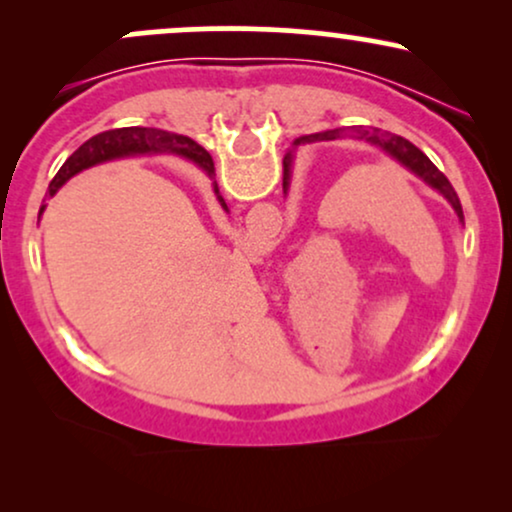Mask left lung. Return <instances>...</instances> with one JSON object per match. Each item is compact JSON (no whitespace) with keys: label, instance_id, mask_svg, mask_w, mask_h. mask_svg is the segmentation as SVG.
<instances>
[{"label":"left lung","instance_id":"obj_1","mask_svg":"<svg viewBox=\"0 0 512 512\" xmlns=\"http://www.w3.org/2000/svg\"><path fill=\"white\" fill-rule=\"evenodd\" d=\"M337 134H339L337 129H334V132L310 134V137L296 139V144H303V142H327V139H334V137H337ZM361 134L368 139V142L383 146L387 154L395 156L397 161L402 163V166H407L411 170V173H416V175H419V178H424L428 185L436 187L440 195L448 199L450 207L455 209L457 216H460V221H464L462 204H460V199H457V192L452 190V185L448 182V178H445V175L440 173L436 166H433L431 158H428L424 151H419L414 144L407 142V139H404V137H397V134H380L378 129H373V132H370V134L363 132V129H361ZM289 173H291V154H286L284 156V190H286V185H289Z\"/></svg>","mask_w":512,"mask_h":512}]
</instances>
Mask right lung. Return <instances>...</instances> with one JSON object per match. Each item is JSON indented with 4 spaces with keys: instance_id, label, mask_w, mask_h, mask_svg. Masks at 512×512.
I'll use <instances>...</instances> for the list:
<instances>
[{
    "instance_id": "add662e5",
    "label": "right lung",
    "mask_w": 512,
    "mask_h": 512,
    "mask_svg": "<svg viewBox=\"0 0 512 512\" xmlns=\"http://www.w3.org/2000/svg\"><path fill=\"white\" fill-rule=\"evenodd\" d=\"M151 151H175V154H182L197 163L199 168L207 170L209 178H214V161L207 151L202 149L192 139L180 137V134L163 132V129L154 127H122V129H110V132L96 134V137L88 139L86 144H81L79 149L74 151L72 156L64 161L60 173L55 175V180L50 182V195H55L57 187L62 182H67L72 175L79 173V170L96 166V163L110 161V158L117 156H129V154H151ZM214 192L219 197L221 207L226 209V202H223L219 195V187L214 182Z\"/></svg>"
}]
</instances>
